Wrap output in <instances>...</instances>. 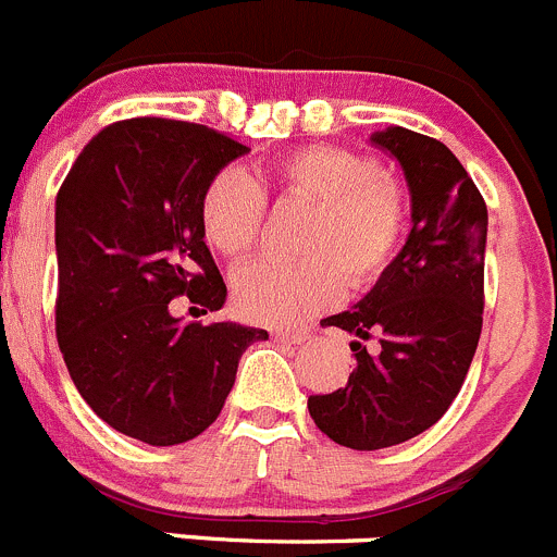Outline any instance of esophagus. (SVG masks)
<instances>
[{"mask_svg":"<svg viewBox=\"0 0 557 557\" xmlns=\"http://www.w3.org/2000/svg\"><path fill=\"white\" fill-rule=\"evenodd\" d=\"M274 339H277V343L301 345L307 339V332L305 329H277V332H274Z\"/></svg>","mask_w":557,"mask_h":557,"instance_id":"obj_1","label":"esophagus"}]
</instances>
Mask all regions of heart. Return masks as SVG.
<instances>
[{
    "instance_id": "1",
    "label": "heart",
    "mask_w": 557,
    "mask_h": 557,
    "mask_svg": "<svg viewBox=\"0 0 557 557\" xmlns=\"http://www.w3.org/2000/svg\"><path fill=\"white\" fill-rule=\"evenodd\" d=\"M285 201L310 209L296 252L301 261H256L234 277V307L256 323H288L323 310L345 288L375 283L403 245L408 196L370 154L343 147H301L269 165ZM263 190L236 165L218 171L201 193V228L225 258L252 250L263 225Z\"/></svg>"
}]
</instances>
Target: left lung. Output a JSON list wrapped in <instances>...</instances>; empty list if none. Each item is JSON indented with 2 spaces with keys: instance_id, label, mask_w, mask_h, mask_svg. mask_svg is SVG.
Here are the masks:
<instances>
[{
  "instance_id": "8db88e82",
  "label": "left lung",
  "mask_w": 557,
  "mask_h": 557,
  "mask_svg": "<svg viewBox=\"0 0 557 557\" xmlns=\"http://www.w3.org/2000/svg\"><path fill=\"white\" fill-rule=\"evenodd\" d=\"M410 190V234L375 288L321 326L354 334L356 370L307 399L334 444L375 451L433 428L460 394L484 312L487 203L460 160L430 135L372 133Z\"/></svg>"
}]
</instances>
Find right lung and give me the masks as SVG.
<instances>
[{"instance_id": "1", "label": "right lung", "mask_w": 557, "mask_h": 557, "mask_svg": "<svg viewBox=\"0 0 557 557\" xmlns=\"http://www.w3.org/2000/svg\"><path fill=\"white\" fill-rule=\"evenodd\" d=\"M247 152L207 124L124 119L102 127L57 193V339L81 397L149 446L201 435L263 329L196 323L174 299L220 310L225 283L203 242L201 193Z\"/></svg>"}]
</instances>
